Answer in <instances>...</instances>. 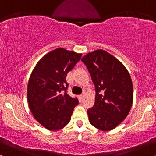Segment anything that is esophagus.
<instances>
[{"label":"esophagus","instance_id":"34e87169","mask_svg":"<svg viewBox=\"0 0 156 156\" xmlns=\"http://www.w3.org/2000/svg\"><path fill=\"white\" fill-rule=\"evenodd\" d=\"M83 94H82V95H80V96H78V99H79V101H80V102H81L82 101H83Z\"/></svg>","mask_w":156,"mask_h":156}]
</instances>
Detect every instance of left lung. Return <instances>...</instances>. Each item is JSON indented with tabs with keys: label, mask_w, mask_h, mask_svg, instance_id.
Listing matches in <instances>:
<instances>
[{
	"label": "left lung",
	"mask_w": 156,
	"mask_h": 156,
	"mask_svg": "<svg viewBox=\"0 0 156 156\" xmlns=\"http://www.w3.org/2000/svg\"><path fill=\"white\" fill-rule=\"evenodd\" d=\"M81 61L95 87L94 104L87 111L89 122L101 130L114 129L126 118L133 104L129 73L117 58L101 49L88 53Z\"/></svg>",
	"instance_id": "obj_1"
}]
</instances>
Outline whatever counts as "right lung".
I'll list each match as a JSON object with an SVG mask.
<instances>
[{
	"label": "right lung",
	"instance_id": "1",
	"mask_svg": "<svg viewBox=\"0 0 156 156\" xmlns=\"http://www.w3.org/2000/svg\"><path fill=\"white\" fill-rule=\"evenodd\" d=\"M81 55L56 48L41 58L32 71L27 87L28 104L34 119L46 129L60 130L70 121L78 101L66 92V76Z\"/></svg>",
	"mask_w": 156,
	"mask_h": 156
}]
</instances>
